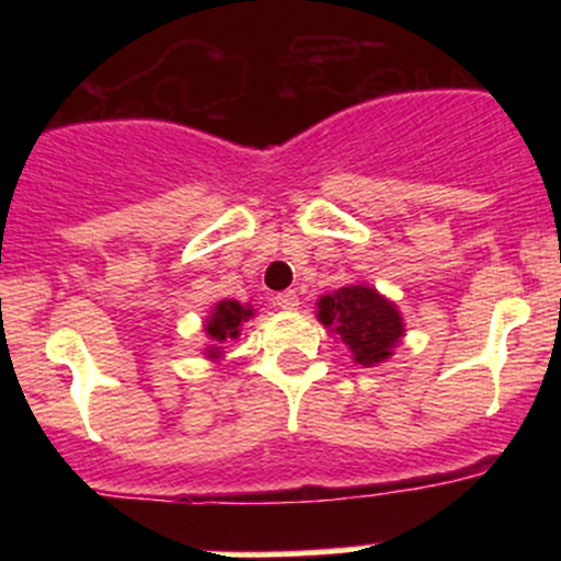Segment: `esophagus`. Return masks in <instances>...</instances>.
<instances>
[{
	"label": "esophagus",
	"instance_id": "1",
	"mask_svg": "<svg viewBox=\"0 0 561 561\" xmlns=\"http://www.w3.org/2000/svg\"><path fill=\"white\" fill-rule=\"evenodd\" d=\"M274 304L279 309H298V293L296 290H285V293H276V298H274Z\"/></svg>",
	"mask_w": 561,
	"mask_h": 561
}]
</instances>
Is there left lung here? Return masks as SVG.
<instances>
[{
	"label": "left lung",
	"mask_w": 561,
	"mask_h": 561,
	"mask_svg": "<svg viewBox=\"0 0 561 561\" xmlns=\"http://www.w3.org/2000/svg\"><path fill=\"white\" fill-rule=\"evenodd\" d=\"M320 320L342 336L355 360L364 366L386 360L396 342L404 336V325L393 304L364 285L339 287L333 296L320 298Z\"/></svg>",
	"instance_id": "obj_1"
}]
</instances>
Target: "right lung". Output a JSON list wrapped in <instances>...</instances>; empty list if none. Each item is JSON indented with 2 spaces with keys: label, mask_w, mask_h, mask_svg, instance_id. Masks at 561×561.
<instances>
[{
  "label": "right lung",
  "mask_w": 561,
  "mask_h": 561,
  "mask_svg": "<svg viewBox=\"0 0 561 561\" xmlns=\"http://www.w3.org/2000/svg\"><path fill=\"white\" fill-rule=\"evenodd\" d=\"M247 317H252V309L241 307L239 301H219L217 307L211 309V317L206 320V333L214 342L211 350H208V358H217L219 355L217 344L239 336L241 322H244Z\"/></svg>",
  "instance_id": "add662e5"
}]
</instances>
